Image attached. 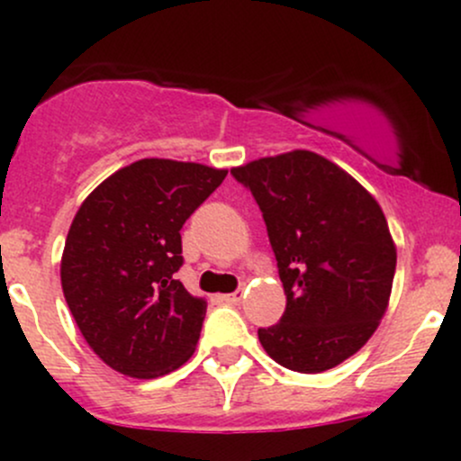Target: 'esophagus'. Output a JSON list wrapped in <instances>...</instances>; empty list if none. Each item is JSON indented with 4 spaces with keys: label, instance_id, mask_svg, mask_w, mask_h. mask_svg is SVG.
<instances>
[{
    "label": "esophagus",
    "instance_id": "1",
    "mask_svg": "<svg viewBox=\"0 0 461 461\" xmlns=\"http://www.w3.org/2000/svg\"><path fill=\"white\" fill-rule=\"evenodd\" d=\"M242 299H245V290H236V293L225 294V301L231 305H240Z\"/></svg>",
    "mask_w": 461,
    "mask_h": 461
}]
</instances>
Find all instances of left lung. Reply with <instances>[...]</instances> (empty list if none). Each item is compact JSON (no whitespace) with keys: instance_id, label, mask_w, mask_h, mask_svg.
<instances>
[{"instance_id":"8db88e82","label":"left lung","mask_w":461,"mask_h":461,"mask_svg":"<svg viewBox=\"0 0 461 461\" xmlns=\"http://www.w3.org/2000/svg\"><path fill=\"white\" fill-rule=\"evenodd\" d=\"M260 205L285 310L260 327L284 368L322 373L366 345L388 308L396 249L377 201L319 153L290 151L231 168Z\"/></svg>"}]
</instances>
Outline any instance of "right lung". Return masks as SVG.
Listing matches in <instances>:
<instances>
[{"label": "right lung", "instance_id": "right-lung-1", "mask_svg": "<svg viewBox=\"0 0 461 461\" xmlns=\"http://www.w3.org/2000/svg\"><path fill=\"white\" fill-rule=\"evenodd\" d=\"M227 176L223 168L145 158L119 168L79 205L60 279L88 347L128 377L153 379L194 353L205 319L176 273L182 230Z\"/></svg>", "mask_w": 461, "mask_h": 461}]
</instances>
